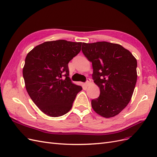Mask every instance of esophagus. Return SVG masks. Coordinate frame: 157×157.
I'll return each instance as SVG.
<instances>
[{"mask_svg": "<svg viewBox=\"0 0 157 157\" xmlns=\"http://www.w3.org/2000/svg\"><path fill=\"white\" fill-rule=\"evenodd\" d=\"M90 83H91V79H90V78H87V81H86V82H85L86 86L88 87V86H89L90 85Z\"/></svg>", "mask_w": 157, "mask_h": 157, "instance_id": "obj_1", "label": "esophagus"}]
</instances>
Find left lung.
Masks as SVG:
<instances>
[{
    "mask_svg": "<svg viewBox=\"0 0 157 157\" xmlns=\"http://www.w3.org/2000/svg\"><path fill=\"white\" fill-rule=\"evenodd\" d=\"M82 51L92 63V77L100 90L99 97L91 101L92 108L104 117H114L132 98L137 60L122 45L108 42L83 43Z\"/></svg>",
    "mask_w": 157,
    "mask_h": 157,
    "instance_id": "obj_1",
    "label": "left lung"
}]
</instances>
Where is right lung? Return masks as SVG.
<instances>
[{
    "label": "right lung",
    "instance_id": "right-lung-1",
    "mask_svg": "<svg viewBox=\"0 0 157 157\" xmlns=\"http://www.w3.org/2000/svg\"><path fill=\"white\" fill-rule=\"evenodd\" d=\"M82 42L64 40L45 42L26 57L23 75L27 91L43 113L57 117L72 108L82 87L68 77V63L80 52Z\"/></svg>",
    "mask_w": 157,
    "mask_h": 157
}]
</instances>
